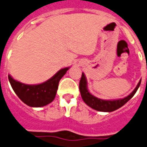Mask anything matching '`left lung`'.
<instances>
[{
  "label": "left lung",
  "instance_id": "left-lung-1",
  "mask_svg": "<svg viewBox=\"0 0 147 147\" xmlns=\"http://www.w3.org/2000/svg\"><path fill=\"white\" fill-rule=\"evenodd\" d=\"M140 83L141 80H140L136 88L129 96H126L123 99H119L116 100H104L93 96L87 89V82L84 73H82L81 78L80 80L79 88L83 100L89 107L101 112H112L121 107L134 96V94H136V90H138L139 86L140 85Z\"/></svg>",
  "mask_w": 147,
  "mask_h": 147
}]
</instances>
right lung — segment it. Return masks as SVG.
Masks as SVG:
<instances>
[{
  "label": "right lung",
  "mask_w": 147,
  "mask_h": 147,
  "mask_svg": "<svg viewBox=\"0 0 147 147\" xmlns=\"http://www.w3.org/2000/svg\"><path fill=\"white\" fill-rule=\"evenodd\" d=\"M69 67L61 69L51 79L37 85H27L17 81L8 75L13 91L21 100L29 107H40L47 105L54 100L58 84Z\"/></svg>",
  "instance_id": "1"
}]
</instances>
